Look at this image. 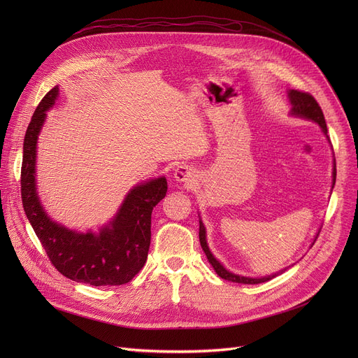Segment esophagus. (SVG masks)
Here are the masks:
<instances>
[{
	"label": "esophagus",
	"instance_id": "34e87169",
	"mask_svg": "<svg viewBox=\"0 0 358 358\" xmlns=\"http://www.w3.org/2000/svg\"><path fill=\"white\" fill-rule=\"evenodd\" d=\"M174 178L177 182H182L187 187H192L197 182L196 169L190 165H178L174 171Z\"/></svg>",
	"mask_w": 358,
	"mask_h": 358
}]
</instances>
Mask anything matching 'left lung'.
Masks as SVG:
<instances>
[{"instance_id": "left-lung-1", "label": "left lung", "mask_w": 358, "mask_h": 358, "mask_svg": "<svg viewBox=\"0 0 358 358\" xmlns=\"http://www.w3.org/2000/svg\"><path fill=\"white\" fill-rule=\"evenodd\" d=\"M287 97H289V101L292 104V110H290V115L294 116V117H300V119H305V120H310V122H315L316 124H319V127H321L322 134L327 136L328 139V129H327V122H325V117H324V113L321 110V107H319V104L316 103V100L310 96V94L308 92H302V91H297V90H289L287 91ZM329 142V139H328ZM335 178H336V166H335V159H334V168H332V189L335 185ZM199 223H200V228H199V238H200V245L206 254V257H208V261L212 264V267L215 268V271L217 273L219 277L228 280V281H234V283H242V285H258V283H264V281H268L271 278H274L275 275L285 273L289 267L280 270L277 273H273L270 275H264V277H245V275H239V274H235V273H231L229 270H227L223 267L222 262H219L215 255L212 254L209 245H208V239H206V228L204 224L201 222V217L199 216ZM319 235V231L312 242V245L315 243L316 238ZM310 245V247H312Z\"/></svg>"}]
</instances>
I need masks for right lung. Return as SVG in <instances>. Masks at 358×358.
I'll list each match as a JSON object with an SVG mask.
<instances>
[{"instance_id":"obj_1","label":"right lung","mask_w":358,"mask_h":358,"mask_svg":"<svg viewBox=\"0 0 358 358\" xmlns=\"http://www.w3.org/2000/svg\"><path fill=\"white\" fill-rule=\"evenodd\" d=\"M59 96L53 87L33 113L26 130L22 164V200L26 216L55 268L91 286H120L145 266L150 245V215L166 194V178L139 182L126 194L117 213L99 232H80L52 220L37 194V139L46 113Z\"/></svg>"}]
</instances>
